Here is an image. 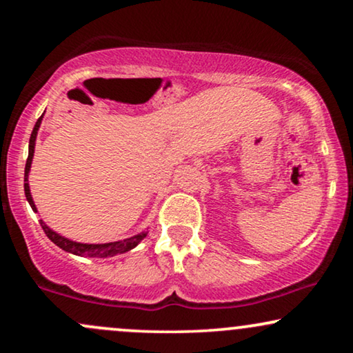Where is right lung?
<instances>
[{
  "label": "right lung",
  "mask_w": 353,
  "mask_h": 353,
  "mask_svg": "<svg viewBox=\"0 0 353 353\" xmlns=\"http://www.w3.org/2000/svg\"><path fill=\"white\" fill-rule=\"evenodd\" d=\"M43 115L37 120L35 127H33V132L30 134V143H28V157H27V163H26V175H23V191H26V197H27L28 204H30L33 212H38V210H37L35 202H33L30 186H28V173H30L33 152H35L37 134H38V130H40ZM40 225H41L43 231L46 233L48 238H50L52 243L57 245V248L65 250V252L80 255V257H91V259H105V257H114V255L128 252V250L137 248V245L148 236V231H141L139 234H134V236H132V238H127L123 241H114V243H105V244H85V243H77V241H72L69 238H64V236L56 233L54 230H51L43 220H40Z\"/></svg>",
  "instance_id": "1"
}]
</instances>
